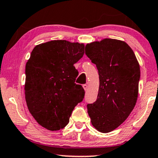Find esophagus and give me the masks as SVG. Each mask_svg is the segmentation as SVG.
I'll list each match as a JSON object with an SVG mask.
<instances>
[{"label": "esophagus", "mask_w": 158, "mask_h": 158, "mask_svg": "<svg viewBox=\"0 0 158 158\" xmlns=\"http://www.w3.org/2000/svg\"><path fill=\"white\" fill-rule=\"evenodd\" d=\"M83 88L85 89V90H87V88H88V86H87V85H83Z\"/></svg>", "instance_id": "1"}]
</instances>
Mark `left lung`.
Listing matches in <instances>:
<instances>
[{
    "mask_svg": "<svg viewBox=\"0 0 158 158\" xmlns=\"http://www.w3.org/2000/svg\"><path fill=\"white\" fill-rule=\"evenodd\" d=\"M85 54L96 64L99 75L97 99L87 104V113L93 126L107 133L120 126L135 106L139 63L132 48L115 39L88 43Z\"/></svg>",
    "mask_w": 158,
    "mask_h": 158,
    "instance_id": "left-lung-1",
    "label": "left lung"
}]
</instances>
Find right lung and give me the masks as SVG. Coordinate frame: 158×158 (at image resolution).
Returning a JSON list of instances; mask_svg holds the SVG:
<instances>
[{
  "instance_id": "add662e5",
  "label": "right lung",
  "mask_w": 158,
  "mask_h": 158,
  "mask_svg": "<svg viewBox=\"0 0 158 158\" xmlns=\"http://www.w3.org/2000/svg\"><path fill=\"white\" fill-rule=\"evenodd\" d=\"M85 54L83 43L52 40L37 45L26 65L25 96L30 113L51 131L69 122L72 111L83 100L85 90L75 83L73 64Z\"/></svg>"
}]
</instances>
